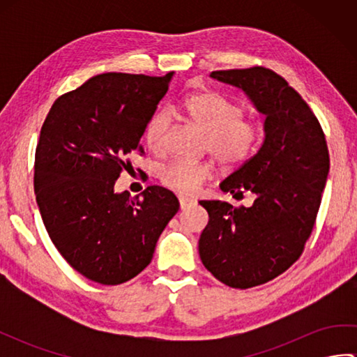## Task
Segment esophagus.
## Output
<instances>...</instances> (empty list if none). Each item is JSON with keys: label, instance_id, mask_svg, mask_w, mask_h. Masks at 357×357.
<instances>
[{"label": "esophagus", "instance_id": "1", "mask_svg": "<svg viewBox=\"0 0 357 357\" xmlns=\"http://www.w3.org/2000/svg\"><path fill=\"white\" fill-rule=\"evenodd\" d=\"M195 204H196V201L193 198H188V196H179V206L183 210L195 206Z\"/></svg>", "mask_w": 357, "mask_h": 357}]
</instances>
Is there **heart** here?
Returning a JSON list of instances; mask_svg holds the SVG:
<instances>
[{"instance_id":"obj_1","label":"heart","mask_w":357,"mask_h":357,"mask_svg":"<svg viewBox=\"0 0 357 357\" xmlns=\"http://www.w3.org/2000/svg\"><path fill=\"white\" fill-rule=\"evenodd\" d=\"M183 110L188 123L207 135L210 153L227 169L244 164L261 141V128L252 121L242 119L241 105L211 90L188 96ZM169 124L165 112H156L147 121L144 139L155 153L164 150ZM211 176L213 169L208 164L173 161L162 169L161 183L178 193H195Z\"/></svg>"}]
</instances>
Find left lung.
Instances as JSON below:
<instances>
[{"mask_svg": "<svg viewBox=\"0 0 357 357\" xmlns=\"http://www.w3.org/2000/svg\"><path fill=\"white\" fill-rule=\"evenodd\" d=\"M210 77L241 89L265 116L261 149L219 185L236 199L253 193L252 206L199 201L208 213L199 238L204 267L225 285L252 288L299 259L327 183V141L312 109L280 75L250 67Z\"/></svg>", "mask_w": 357, "mask_h": 357, "instance_id": "8db88e82", "label": "left lung"}]
</instances>
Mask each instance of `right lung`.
<instances>
[{
	"label": "right lung",
	"instance_id": "1",
	"mask_svg": "<svg viewBox=\"0 0 357 357\" xmlns=\"http://www.w3.org/2000/svg\"><path fill=\"white\" fill-rule=\"evenodd\" d=\"M164 77L102 73L53 102L35 151V195L53 245L82 276L102 285L127 282L147 267L165 225L178 213L170 190L115 192L142 151L149 118L169 90Z\"/></svg>",
	"mask_w": 357,
	"mask_h": 357
}]
</instances>
